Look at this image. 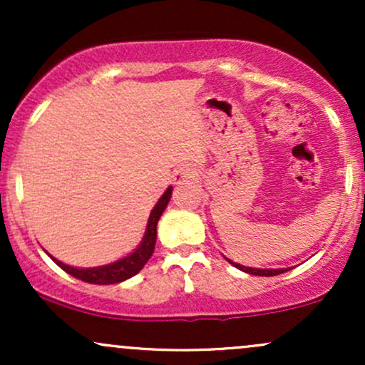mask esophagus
Returning <instances> with one entry per match:
<instances>
[{"mask_svg":"<svg viewBox=\"0 0 365 365\" xmlns=\"http://www.w3.org/2000/svg\"><path fill=\"white\" fill-rule=\"evenodd\" d=\"M194 177H195V171L192 168H188V166H183V168H180L177 173H175V180H177L178 183L187 182V180H190Z\"/></svg>","mask_w":365,"mask_h":365,"instance_id":"34e87169","label":"esophagus"}]
</instances>
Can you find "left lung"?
<instances>
[{
	"mask_svg": "<svg viewBox=\"0 0 365 365\" xmlns=\"http://www.w3.org/2000/svg\"><path fill=\"white\" fill-rule=\"evenodd\" d=\"M230 264H233V266L238 267V269L245 271V273L255 274V276H276V274L284 273V271H288V267H287V269H284V267H283V269H255V267H245V266H242V264H237V262H232V261H230Z\"/></svg>",
	"mask_w": 365,
	"mask_h": 365,
	"instance_id": "left-lung-1",
	"label": "left lung"
}]
</instances>
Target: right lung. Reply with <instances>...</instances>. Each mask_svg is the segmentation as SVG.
<instances>
[{"instance_id": "right-lung-1", "label": "right lung", "mask_w": 365, "mask_h": 365, "mask_svg": "<svg viewBox=\"0 0 365 365\" xmlns=\"http://www.w3.org/2000/svg\"><path fill=\"white\" fill-rule=\"evenodd\" d=\"M171 199V187L165 194L161 195V199L158 200V204L154 206L153 211H150L149 221H148V230H145V235L139 249L135 252H132L127 257L120 259V261L108 264V266H99V267H89V269H77V267L66 266L61 261H56V259L51 257L58 266L61 267L63 271H66L68 274H72L73 278L82 279L86 283H94V284H113L125 282V279L135 276L142 267L145 266V262L149 261V257L154 252V245H156V228L158 221L161 217L163 211H165L166 206H168Z\"/></svg>"}]
</instances>
